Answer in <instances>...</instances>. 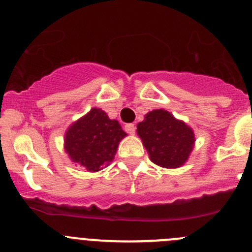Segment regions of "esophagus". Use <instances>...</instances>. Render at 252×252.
I'll use <instances>...</instances> for the list:
<instances>
[{
    "mask_svg": "<svg viewBox=\"0 0 252 252\" xmlns=\"http://www.w3.org/2000/svg\"><path fill=\"white\" fill-rule=\"evenodd\" d=\"M135 129H136L135 124H133V123L126 124V133L134 134V133H135Z\"/></svg>",
    "mask_w": 252,
    "mask_h": 252,
    "instance_id": "esophagus-1",
    "label": "esophagus"
}]
</instances>
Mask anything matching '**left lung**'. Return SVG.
Listing matches in <instances>:
<instances>
[{"mask_svg":"<svg viewBox=\"0 0 252 252\" xmlns=\"http://www.w3.org/2000/svg\"><path fill=\"white\" fill-rule=\"evenodd\" d=\"M136 131L151 161L164 168L182 166L194 146V131L164 110L149 112Z\"/></svg>","mask_w":252,"mask_h":252,"instance_id":"obj_1","label":"left lung"}]
</instances>
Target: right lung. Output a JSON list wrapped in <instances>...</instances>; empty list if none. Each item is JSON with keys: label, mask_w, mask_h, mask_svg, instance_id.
Instances as JSON below:
<instances>
[{"label": "right lung", "mask_w": 252, "mask_h": 252, "mask_svg": "<svg viewBox=\"0 0 252 252\" xmlns=\"http://www.w3.org/2000/svg\"><path fill=\"white\" fill-rule=\"evenodd\" d=\"M126 135L118 121L108 118L100 108H93L68 129L64 147L73 162L89 172H97L113 159Z\"/></svg>", "instance_id": "add662e5"}]
</instances>
